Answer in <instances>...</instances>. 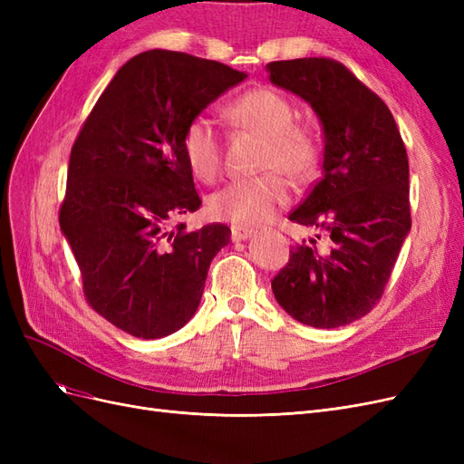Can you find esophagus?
<instances>
[{
	"mask_svg": "<svg viewBox=\"0 0 464 464\" xmlns=\"http://www.w3.org/2000/svg\"><path fill=\"white\" fill-rule=\"evenodd\" d=\"M254 236V230L244 227H232V242H244L247 237Z\"/></svg>",
	"mask_w": 464,
	"mask_h": 464,
	"instance_id": "1",
	"label": "esophagus"
}]
</instances>
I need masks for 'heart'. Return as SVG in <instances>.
<instances>
[{
  "label": "heart",
  "instance_id": "1",
  "mask_svg": "<svg viewBox=\"0 0 464 464\" xmlns=\"http://www.w3.org/2000/svg\"><path fill=\"white\" fill-rule=\"evenodd\" d=\"M237 128L265 139L257 178L234 179L210 195L208 210L234 227H256L269 220L290 198L285 172L294 181L310 179L319 162V141L305 125L294 123L296 110L283 94L271 89H254L237 96L224 110ZM181 150L195 178L213 181L222 166L220 137L215 123L205 116L193 118L181 137Z\"/></svg>",
  "mask_w": 464,
  "mask_h": 464
}]
</instances>
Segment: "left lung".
Listing matches in <instances>:
<instances>
[{
  "instance_id": "obj_1",
  "label": "left lung",
  "mask_w": 464,
  "mask_h": 464,
  "mask_svg": "<svg viewBox=\"0 0 464 464\" xmlns=\"http://www.w3.org/2000/svg\"><path fill=\"white\" fill-rule=\"evenodd\" d=\"M275 87L300 96L319 118L323 176L290 213L327 232L292 246L273 280L278 305L315 329L343 327L382 298L411 232L409 157L387 104L327 58L266 63Z\"/></svg>"
}]
</instances>
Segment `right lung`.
Segmentation results:
<instances>
[{
    "instance_id": "add662e5",
    "label": "right lung",
    "mask_w": 464,
    "mask_h": 464,
    "mask_svg": "<svg viewBox=\"0 0 464 464\" xmlns=\"http://www.w3.org/2000/svg\"><path fill=\"white\" fill-rule=\"evenodd\" d=\"M244 72L189 53L135 55L98 98L69 157L60 227L92 310L137 339L195 315L227 224H174L201 199L181 150L186 125Z\"/></svg>"
}]
</instances>
